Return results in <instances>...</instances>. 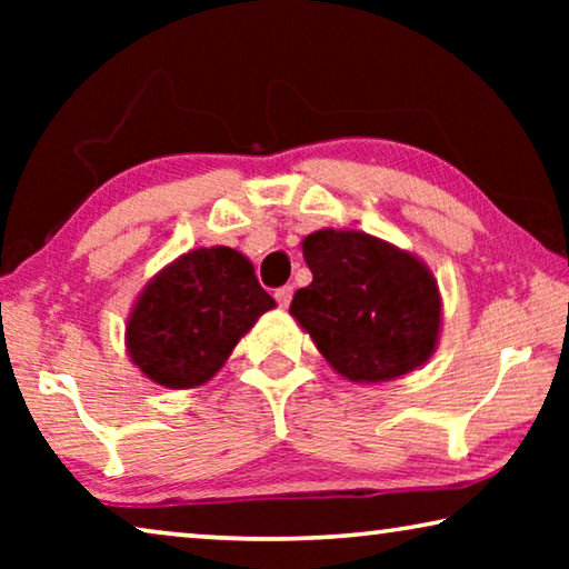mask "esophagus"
<instances>
[{
	"label": "esophagus",
	"mask_w": 569,
	"mask_h": 569,
	"mask_svg": "<svg viewBox=\"0 0 569 569\" xmlns=\"http://www.w3.org/2000/svg\"><path fill=\"white\" fill-rule=\"evenodd\" d=\"M276 301H278V306H288L291 303V296H293V286H281V288H276Z\"/></svg>",
	"instance_id": "34e87169"
}]
</instances>
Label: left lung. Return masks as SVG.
Wrapping results in <instances>:
<instances>
[{
    "mask_svg": "<svg viewBox=\"0 0 569 569\" xmlns=\"http://www.w3.org/2000/svg\"><path fill=\"white\" fill-rule=\"evenodd\" d=\"M313 281L291 313L341 377L389 381L429 359L441 301L417 258L356 230H319L303 240Z\"/></svg>",
    "mask_w": 569,
    "mask_h": 569,
    "instance_id": "8db88e82",
    "label": "left lung"
}]
</instances>
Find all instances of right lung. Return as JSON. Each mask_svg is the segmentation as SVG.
Listing matches in <instances>:
<instances>
[{"label": "right lung", "mask_w": 569, "mask_h": 569, "mask_svg": "<svg viewBox=\"0 0 569 569\" xmlns=\"http://www.w3.org/2000/svg\"><path fill=\"white\" fill-rule=\"evenodd\" d=\"M276 301L233 248L190 250L152 278L128 321L134 366L160 387L190 389L226 363Z\"/></svg>", "instance_id": "add662e5"}]
</instances>
